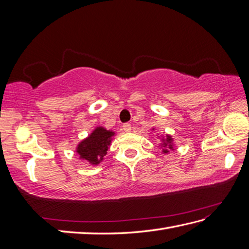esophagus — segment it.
I'll return each mask as SVG.
<instances>
[{"label":"esophagus","mask_w":249,"mask_h":249,"mask_svg":"<svg viewBox=\"0 0 249 249\" xmlns=\"http://www.w3.org/2000/svg\"><path fill=\"white\" fill-rule=\"evenodd\" d=\"M123 129H124V131H126V133H128V131L131 130V125L129 123L123 124Z\"/></svg>","instance_id":"1"}]
</instances>
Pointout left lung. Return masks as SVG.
<instances>
[{
	"mask_svg": "<svg viewBox=\"0 0 249 249\" xmlns=\"http://www.w3.org/2000/svg\"><path fill=\"white\" fill-rule=\"evenodd\" d=\"M171 137L170 136H168L167 137V139H166V142H165V143H163V146H169V149H171L172 150V144H171ZM163 152H165V153H168V150H163Z\"/></svg>",
	"mask_w": 249,
	"mask_h": 249,
	"instance_id": "8db88e82",
	"label": "left lung"
}]
</instances>
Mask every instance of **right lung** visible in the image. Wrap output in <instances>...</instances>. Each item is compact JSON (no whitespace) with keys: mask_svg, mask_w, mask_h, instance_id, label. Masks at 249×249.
<instances>
[{"mask_svg":"<svg viewBox=\"0 0 249 249\" xmlns=\"http://www.w3.org/2000/svg\"><path fill=\"white\" fill-rule=\"evenodd\" d=\"M114 135L113 131L105 129L104 127H97L87 139L79 143L77 153L81 160L91 162L92 165H98L103 160L104 156L111 143V137Z\"/></svg>","mask_w":249,"mask_h":249,"instance_id":"add662e5","label":"right lung"}]
</instances>
